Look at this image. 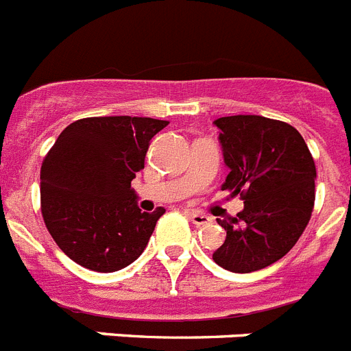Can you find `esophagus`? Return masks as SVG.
Here are the masks:
<instances>
[{
    "instance_id": "34e87169",
    "label": "esophagus",
    "mask_w": 351,
    "mask_h": 351,
    "mask_svg": "<svg viewBox=\"0 0 351 351\" xmlns=\"http://www.w3.org/2000/svg\"><path fill=\"white\" fill-rule=\"evenodd\" d=\"M188 217H190V220L193 221L197 227L208 226L209 221H211V217H208V215H204V213H199V211H190L188 213Z\"/></svg>"
}]
</instances>
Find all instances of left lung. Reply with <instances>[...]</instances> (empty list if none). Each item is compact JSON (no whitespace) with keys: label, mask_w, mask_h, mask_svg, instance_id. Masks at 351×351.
I'll list each match as a JSON object with an SVG mask.
<instances>
[{"label":"left lung","mask_w":351,"mask_h":351,"mask_svg":"<svg viewBox=\"0 0 351 351\" xmlns=\"http://www.w3.org/2000/svg\"><path fill=\"white\" fill-rule=\"evenodd\" d=\"M226 182L221 190L245 200L232 220H220L227 238L213 259L234 274H250L282 259L311 220L316 167L302 134L261 115L221 117Z\"/></svg>","instance_id":"obj_1"}]
</instances>
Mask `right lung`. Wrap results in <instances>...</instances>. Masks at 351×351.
<instances>
[{
  "mask_svg": "<svg viewBox=\"0 0 351 351\" xmlns=\"http://www.w3.org/2000/svg\"><path fill=\"white\" fill-rule=\"evenodd\" d=\"M169 122L149 117H88L69 124L40 169L42 217L62 252L92 271L136 261L156 221L131 188L149 142Z\"/></svg>",
  "mask_w": 351,
  "mask_h": 351,
  "instance_id": "right-lung-1",
  "label": "right lung"
}]
</instances>
